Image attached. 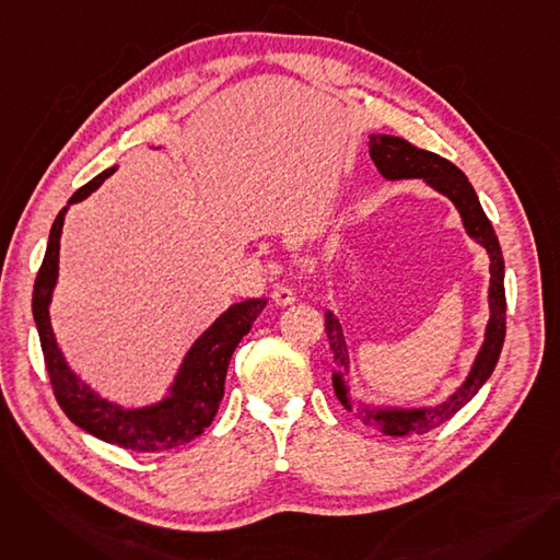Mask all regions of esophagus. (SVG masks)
I'll return each mask as SVG.
<instances>
[{
    "label": "esophagus",
    "mask_w": 560,
    "mask_h": 560,
    "mask_svg": "<svg viewBox=\"0 0 560 560\" xmlns=\"http://www.w3.org/2000/svg\"><path fill=\"white\" fill-rule=\"evenodd\" d=\"M295 300H298L295 292H292L288 285H277V288L272 290V302H275L277 306H290Z\"/></svg>",
    "instance_id": "34e87169"
}]
</instances>
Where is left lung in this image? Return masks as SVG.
Listing matches in <instances>:
<instances>
[{
	"label": "left lung",
	"mask_w": 560,
	"mask_h": 560,
	"mask_svg": "<svg viewBox=\"0 0 560 560\" xmlns=\"http://www.w3.org/2000/svg\"><path fill=\"white\" fill-rule=\"evenodd\" d=\"M370 156L376 163L378 172L384 174L388 182H406V179H420L435 192L445 195L460 215L465 233L477 245H481L490 258V283H488V308L490 317L483 331V342L477 351V357L469 365L467 376L463 384L443 401L427 404V406H393V404H365L354 399L349 393L347 374H351V359L345 342V331L340 319L334 311L325 313V327L327 338L334 351V393L338 401L357 416L363 424L386 433V435H408V433H427L443 422H447L454 413L472 399L486 381L490 378L499 354H502V345L506 336V295H504V258L502 247L494 235L490 220L486 218L481 201L467 182V176L447 159L438 156L433 152L420 150V147L410 144L404 138L388 136V133H370Z\"/></svg>",
	"instance_id": "8db88e82"
}]
</instances>
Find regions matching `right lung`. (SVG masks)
<instances>
[{
    "mask_svg": "<svg viewBox=\"0 0 560 560\" xmlns=\"http://www.w3.org/2000/svg\"><path fill=\"white\" fill-rule=\"evenodd\" d=\"M115 170L117 165L104 170L93 182L79 188L61 213L56 215L49 231L47 252L36 277L32 308L51 388L63 413L79 429L104 440V443L131 452H163L190 443L213 422L224 395V378L233 349L249 334L268 300H243L220 313L209 329H203L201 336L190 345L165 395L152 404L125 406L115 399L102 397L91 384L81 381V376L68 363L63 349L58 347L51 329L49 306L58 281L61 233L70 206L91 197Z\"/></svg>",
    "mask_w": 560,
    "mask_h": 560,
    "instance_id": "1",
    "label": "right lung"
}]
</instances>
